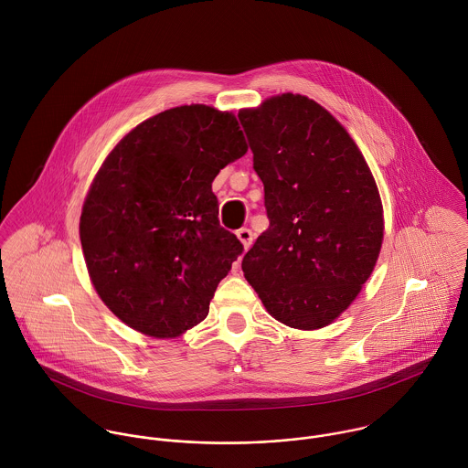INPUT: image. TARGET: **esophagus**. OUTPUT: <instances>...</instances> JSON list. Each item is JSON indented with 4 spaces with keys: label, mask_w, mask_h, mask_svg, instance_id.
I'll use <instances>...</instances> for the list:
<instances>
[{
    "label": "esophagus",
    "mask_w": 468,
    "mask_h": 468,
    "mask_svg": "<svg viewBox=\"0 0 468 468\" xmlns=\"http://www.w3.org/2000/svg\"><path fill=\"white\" fill-rule=\"evenodd\" d=\"M236 236H238V239L241 241L243 249H245V250H249V249H250V245H252V241H254V234H252V230H250V229H239V230L236 232Z\"/></svg>",
    "instance_id": "1"
}]
</instances>
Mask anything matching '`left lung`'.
<instances>
[{
  "label": "left lung",
  "instance_id": "left-lung-1",
  "mask_svg": "<svg viewBox=\"0 0 468 468\" xmlns=\"http://www.w3.org/2000/svg\"><path fill=\"white\" fill-rule=\"evenodd\" d=\"M238 117L270 219L241 261L245 279L275 321L324 328L356 299L380 256L375 176L346 128L306 95H273Z\"/></svg>",
  "mask_w": 468,
  "mask_h": 468
}]
</instances>
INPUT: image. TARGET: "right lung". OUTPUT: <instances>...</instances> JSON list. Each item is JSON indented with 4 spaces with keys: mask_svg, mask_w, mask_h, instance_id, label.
Returning a JSON list of instances; mask_svg holds the SVG:
<instances>
[{
    "mask_svg": "<svg viewBox=\"0 0 468 468\" xmlns=\"http://www.w3.org/2000/svg\"><path fill=\"white\" fill-rule=\"evenodd\" d=\"M247 151L232 112L191 104L140 122L102 162L79 236L97 295L134 332L175 338L207 317L243 252L219 227L212 180Z\"/></svg>",
    "mask_w": 468,
    "mask_h": 468,
    "instance_id": "1",
    "label": "right lung"
}]
</instances>
